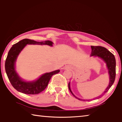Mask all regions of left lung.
<instances>
[{"mask_svg": "<svg viewBox=\"0 0 122 122\" xmlns=\"http://www.w3.org/2000/svg\"><path fill=\"white\" fill-rule=\"evenodd\" d=\"M92 48V53H91V56H98L100 58L102 59L106 63V65L108 69V72L109 74V83L108 87L106 88V89L103 92V93L98 96V97H101L103 95L105 94L106 92H108L109 89L114 83L115 77H116V60L115 56L113 55V54L111 53L110 51H109L107 48L102 46H91ZM69 89L71 92L72 95L75 97V98H77L79 100L82 101H86V100H81V99L77 98L76 97L72 92L71 90L70 87V83L68 84ZM97 98V97H96Z\"/></svg>", "mask_w": 122, "mask_h": 122, "instance_id": "8db88e82", "label": "left lung"}]
</instances>
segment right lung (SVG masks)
Segmentation results:
<instances>
[{
	"label": "right lung",
	"instance_id": "add662e5",
	"mask_svg": "<svg viewBox=\"0 0 122 122\" xmlns=\"http://www.w3.org/2000/svg\"><path fill=\"white\" fill-rule=\"evenodd\" d=\"M51 41L37 42L28 39H25L13 45L8 53L5 61V71L12 86L14 89L22 93L29 95L38 94L44 91L48 86L49 80L53 75L60 72V70L45 73L38 80L32 82H26L22 80L16 73L15 63L19 53L27 45H47L53 46Z\"/></svg>",
	"mask_w": 122,
	"mask_h": 122
}]
</instances>
